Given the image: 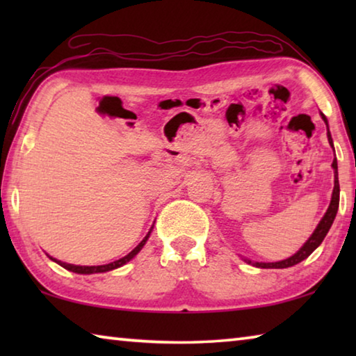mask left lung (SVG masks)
Instances as JSON below:
<instances>
[{"instance_id": "obj_1", "label": "left lung", "mask_w": 356, "mask_h": 356, "mask_svg": "<svg viewBox=\"0 0 356 356\" xmlns=\"http://www.w3.org/2000/svg\"><path fill=\"white\" fill-rule=\"evenodd\" d=\"M321 116L323 119L325 125H327V136H328V143L330 146L333 147V138H331L330 134V129H328V119L325 118V114L321 113ZM334 171V188L333 193H331V201H330V206L327 209V212L322 216V220L318 221V225L316 226L314 232L311 234V237L306 240L303 243V246L295 252L293 256L284 259V261H280V262H252L250 259H243L246 264H251L252 267H257V268H287V267H292V265H297L298 262L305 261L306 257H308L312 251H314L318 245L323 242L325 236H327L331 225H333V221L336 218V213H337V207H339V179H337V160H336V155H334V160H333V165H331Z\"/></svg>"}]
</instances>
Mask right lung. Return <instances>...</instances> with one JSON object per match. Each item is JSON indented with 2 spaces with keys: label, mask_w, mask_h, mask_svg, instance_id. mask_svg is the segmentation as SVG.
Here are the masks:
<instances>
[{
  "label": "right lung",
  "mask_w": 356,
  "mask_h": 356,
  "mask_svg": "<svg viewBox=\"0 0 356 356\" xmlns=\"http://www.w3.org/2000/svg\"><path fill=\"white\" fill-rule=\"evenodd\" d=\"M152 229H154V225H152V227L149 229V232L146 234V237H144V238L141 240V242L138 243V245L135 246V248L129 252L127 256L120 257V259H118V261L110 262V264H105V265H74V264H65V262H63V261H58V259L48 256V254H47V256L50 257L53 262H56V264L61 265V267H64L65 270H69V272H74V273H78V275H92V273L111 272V270L122 267V265L130 262L131 259H134V257L138 254V252H140V251L143 250V246L146 245V242H147L149 237H150V232H152Z\"/></svg>",
  "instance_id": "right-lung-1"
}]
</instances>
